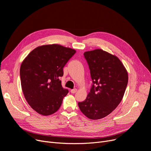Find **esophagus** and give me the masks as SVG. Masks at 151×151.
<instances>
[{"mask_svg":"<svg viewBox=\"0 0 151 151\" xmlns=\"http://www.w3.org/2000/svg\"><path fill=\"white\" fill-rule=\"evenodd\" d=\"M76 91H77L76 89H73V90H70V92H71V93H73V94H74V93H75L76 92Z\"/></svg>","mask_w":151,"mask_h":151,"instance_id":"obj_1","label":"esophagus"}]
</instances>
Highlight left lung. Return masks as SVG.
I'll return each mask as SVG.
<instances>
[{
	"mask_svg": "<svg viewBox=\"0 0 151 151\" xmlns=\"http://www.w3.org/2000/svg\"><path fill=\"white\" fill-rule=\"evenodd\" d=\"M93 85L85 101L78 102L87 118L99 119L109 114L123 98L127 72L119 59L101 49L84 53Z\"/></svg>",
	"mask_w": 151,
	"mask_h": 151,
	"instance_id": "8db88e82",
	"label": "left lung"
}]
</instances>
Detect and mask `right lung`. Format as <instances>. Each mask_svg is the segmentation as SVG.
I'll list each match as a JSON object with an SVG mask.
<instances>
[{"mask_svg":"<svg viewBox=\"0 0 151 151\" xmlns=\"http://www.w3.org/2000/svg\"><path fill=\"white\" fill-rule=\"evenodd\" d=\"M75 53V50L60 45H47L32 50L22 62V91L27 103L38 113L52 114L61 106L68 90L61 86L60 77Z\"/></svg>","mask_w":151,"mask_h":151,"instance_id":"add662e5","label":"right lung"}]
</instances>
